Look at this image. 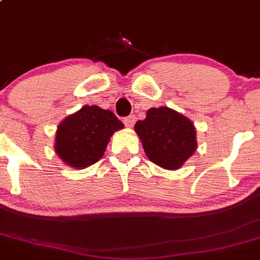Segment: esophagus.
Instances as JSON below:
<instances>
[{"label": "esophagus", "mask_w": 260, "mask_h": 260, "mask_svg": "<svg viewBox=\"0 0 260 260\" xmlns=\"http://www.w3.org/2000/svg\"><path fill=\"white\" fill-rule=\"evenodd\" d=\"M123 122H124L125 127H133V124H135V122H136V116L131 114V116L125 117V118L123 119Z\"/></svg>", "instance_id": "1"}]
</instances>
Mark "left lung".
Wrapping results in <instances>:
<instances>
[{"instance_id":"8db88e82","label":"left lung","mask_w":260,"mask_h":260,"mask_svg":"<svg viewBox=\"0 0 260 260\" xmlns=\"http://www.w3.org/2000/svg\"><path fill=\"white\" fill-rule=\"evenodd\" d=\"M135 131L143 143L147 157L166 169H177L196 152V128L193 123L168 107L151 108Z\"/></svg>"}]
</instances>
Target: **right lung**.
Instances as JSON below:
<instances>
[{
    "mask_svg": "<svg viewBox=\"0 0 260 260\" xmlns=\"http://www.w3.org/2000/svg\"><path fill=\"white\" fill-rule=\"evenodd\" d=\"M123 127L109 109L84 106L58 125L54 149L68 166L86 168L103 157L109 137Z\"/></svg>",
    "mask_w": 260,
    "mask_h": 260,
    "instance_id": "1",
    "label": "right lung"
}]
</instances>
